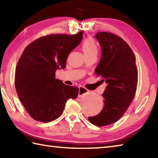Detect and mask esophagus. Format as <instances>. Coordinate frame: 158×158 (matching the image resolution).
Returning a JSON list of instances; mask_svg holds the SVG:
<instances>
[{"instance_id":"34e87169","label":"esophagus","mask_w":158,"mask_h":158,"mask_svg":"<svg viewBox=\"0 0 158 158\" xmlns=\"http://www.w3.org/2000/svg\"><path fill=\"white\" fill-rule=\"evenodd\" d=\"M79 97H81L84 95H85L86 93H89V90L85 89L84 86H79Z\"/></svg>"}]
</instances>
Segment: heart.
<instances>
[{"label":"heart","mask_w":158,"mask_h":158,"mask_svg":"<svg viewBox=\"0 0 158 158\" xmlns=\"http://www.w3.org/2000/svg\"><path fill=\"white\" fill-rule=\"evenodd\" d=\"M81 47L85 55L98 53V45L94 40L91 37H88V38L84 40V41L82 43Z\"/></svg>","instance_id":"1"}]
</instances>
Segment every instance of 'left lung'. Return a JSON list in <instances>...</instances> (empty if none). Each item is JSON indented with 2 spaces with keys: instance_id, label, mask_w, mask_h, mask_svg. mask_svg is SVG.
Masks as SVG:
<instances>
[{
  "instance_id": "1",
  "label": "left lung",
  "mask_w": 158,
  "mask_h": 158,
  "mask_svg": "<svg viewBox=\"0 0 158 158\" xmlns=\"http://www.w3.org/2000/svg\"><path fill=\"white\" fill-rule=\"evenodd\" d=\"M102 56L95 72L106 86L102 95L104 107L98 115L88 118L99 127L113 124L127 111L137 90L138 70L132 50L121 37L108 32H98Z\"/></svg>"
}]
</instances>
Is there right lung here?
<instances>
[{"label": "right lung", "instance_id": "add662e5", "mask_svg": "<svg viewBox=\"0 0 158 158\" xmlns=\"http://www.w3.org/2000/svg\"><path fill=\"white\" fill-rule=\"evenodd\" d=\"M83 33L39 37L21 54L16 68L15 88L26 111L35 121H54L62 114L68 100L78 96V88L56 79V71L65 68L67 58L81 41Z\"/></svg>", "mask_w": 158, "mask_h": 158}]
</instances>
